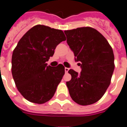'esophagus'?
<instances>
[{
  "mask_svg": "<svg viewBox=\"0 0 127 127\" xmlns=\"http://www.w3.org/2000/svg\"><path fill=\"white\" fill-rule=\"evenodd\" d=\"M68 70H69V68H64L65 73H68Z\"/></svg>",
  "mask_w": 127,
  "mask_h": 127,
  "instance_id": "34e87169",
  "label": "esophagus"
}]
</instances>
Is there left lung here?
Returning <instances> with one entry per match:
<instances>
[{
  "label": "left lung",
  "mask_w": 127,
  "mask_h": 127,
  "mask_svg": "<svg viewBox=\"0 0 127 127\" xmlns=\"http://www.w3.org/2000/svg\"><path fill=\"white\" fill-rule=\"evenodd\" d=\"M64 33L75 61L82 63L80 74L68 71L71 75L66 82L69 95L78 104H92L101 99L110 85L115 69L113 49L104 36L91 27L65 30Z\"/></svg>",
  "instance_id": "1"
}]
</instances>
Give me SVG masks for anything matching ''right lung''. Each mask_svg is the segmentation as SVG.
<instances>
[{
	"instance_id": "add662e5",
	"label": "right lung",
	"mask_w": 127,
	"mask_h": 127,
	"mask_svg": "<svg viewBox=\"0 0 127 127\" xmlns=\"http://www.w3.org/2000/svg\"><path fill=\"white\" fill-rule=\"evenodd\" d=\"M61 30L37 25L19 40L12 56V75L16 86L31 102L44 104L55 94L64 75V67L47 66L57 45L66 40Z\"/></svg>"
}]
</instances>
